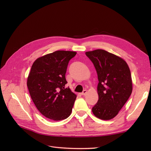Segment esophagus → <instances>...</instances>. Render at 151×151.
Listing matches in <instances>:
<instances>
[{"mask_svg": "<svg viewBox=\"0 0 151 151\" xmlns=\"http://www.w3.org/2000/svg\"><path fill=\"white\" fill-rule=\"evenodd\" d=\"M87 90H84L81 93V95H85L87 93Z\"/></svg>", "mask_w": 151, "mask_h": 151, "instance_id": "obj_1", "label": "esophagus"}]
</instances>
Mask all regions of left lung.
Segmentation results:
<instances>
[{"label": "left lung", "mask_w": 151, "mask_h": 151, "mask_svg": "<svg viewBox=\"0 0 151 151\" xmlns=\"http://www.w3.org/2000/svg\"><path fill=\"white\" fill-rule=\"evenodd\" d=\"M98 76L99 100L92 108L94 115L109 120L115 117L132 90L131 72L124 60L104 50L86 52Z\"/></svg>", "instance_id": "obj_1"}]
</instances>
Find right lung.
Instances as JSON below:
<instances>
[{"instance_id":"obj_1","label":"right lung","mask_w":151,"mask_h":151,"mask_svg":"<svg viewBox=\"0 0 151 151\" xmlns=\"http://www.w3.org/2000/svg\"><path fill=\"white\" fill-rule=\"evenodd\" d=\"M75 51H56L38 58L33 63L27 78V87L38 111L53 121L68 118L77 95L67 83L65 72Z\"/></svg>"}]
</instances>
